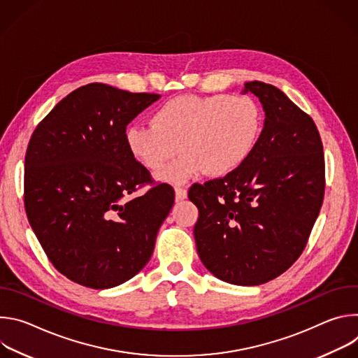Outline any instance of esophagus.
I'll use <instances>...</instances> for the list:
<instances>
[{
    "label": "esophagus",
    "instance_id": "obj_1",
    "mask_svg": "<svg viewBox=\"0 0 358 358\" xmlns=\"http://www.w3.org/2000/svg\"><path fill=\"white\" fill-rule=\"evenodd\" d=\"M187 195H188V192H187L185 188H176V201H177V202L185 199Z\"/></svg>",
    "mask_w": 358,
    "mask_h": 358
}]
</instances>
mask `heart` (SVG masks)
<instances>
[{
    "label": "heart",
    "instance_id": "1",
    "mask_svg": "<svg viewBox=\"0 0 358 358\" xmlns=\"http://www.w3.org/2000/svg\"><path fill=\"white\" fill-rule=\"evenodd\" d=\"M262 112L248 96L182 94L160 105L151 124H130L124 131L131 157L148 171L162 170L182 155L157 180L181 185L207 173L225 177L236 171L258 144Z\"/></svg>",
    "mask_w": 358,
    "mask_h": 358
}]
</instances>
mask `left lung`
<instances>
[{"mask_svg": "<svg viewBox=\"0 0 358 358\" xmlns=\"http://www.w3.org/2000/svg\"><path fill=\"white\" fill-rule=\"evenodd\" d=\"M265 122L252 156L224 178L188 191L199 213V259L218 279L266 283L287 271L308 243L324 195V156L312 117L276 86L246 82Z\"/></svg>", "mask_w": 358, "mask_h": 358, "instance_id": "left-lung-1", "label": "left lung"}]
</instances>
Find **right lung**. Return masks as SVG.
<instances>
[{"mask_svg": "<svg viewBox=\"0 0 358 358\" xmlns=\"http://www.w3.org/2000/svg\"><path fill=\"white\" fill-rule=\"evenodd\" d=\"M162 96L89 83L49 112L25 156V211L52 265L92 289L119 286L150 261L174 203L130 155L127 124Z\"/></svg>", "mask_w": 358, "mask_h": 358, "instance_id": "1", "label": "right lung"}]
</instances>
